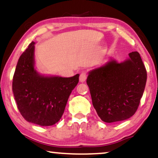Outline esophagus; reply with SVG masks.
<instances>
[{
  "label": "esophagus",
  "mask_w": 158,
  "mask_h": 158,
  "mask_svg": "<svg viewBox=\"0 0 158 158\" xmlns=\"http://www.w3.org/2000/svg\"><path fill=\"white\" fill-rule=\"evenodd\" d=\"M87 73L81 72L80 74V77H79V81H80V82H85L86 79H87Z\"/></svg>",
  "instance_id": "esophagus-1"
}]
</instances>
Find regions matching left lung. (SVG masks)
<instances>
[{
  "mask_svg": "<svg viewBox=\"0 0 158 158\" xmlns=\"http://www.w3.org/2000/svg\"><path fill=\"white\" fill-rule=\"evenodd\" d=\"M118 63L106 64L89 71L87 79L93 105L105 123L130 118L137 111L147 82V71L138 52Z\"/></svg>",
  "mask_w": 158,
  "mask_h": 158,
  "instance_id": "obj_1",
  "label": "left lung"
}]
</instances>
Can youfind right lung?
I'll return each mask as SVG.
<instances>
[{"label": "right lung", "instance_id": "obj_1", "mask_svg": "<svg viewBox=\"0 0 158 158\" xmlns=\"http://www.w3.org/2000/svg\"><path fill=\"white\" fill-rule=\"evenodd\" d=\"M35 42H31L18 60L12 90L19 112L26 121L50 126L60 119L68 99L79 82L72 77H44L34 68Z\"/></svg>", "mask_w": 158, "mask_h": 158}]
</instances>
